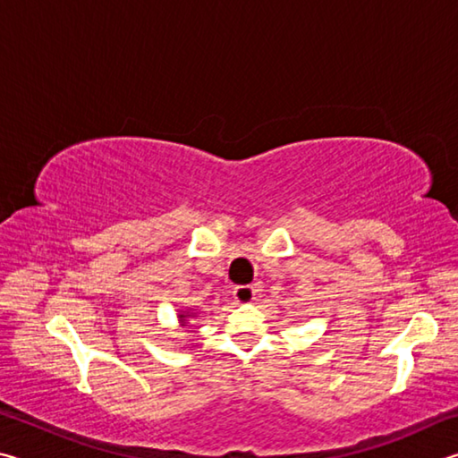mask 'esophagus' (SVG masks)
<instances>
[{"label":"esophagus","mask_w":458,"mask_h":458,"mask_svg":"<svg viewBox=\"0 0 458 458\" xmlns=\"http://www.w3.org/2000/svg\"><path fill=\"white\" fill-rule=\"evenodd\" d=\"M234 299L238 301V303H252L254 301V294H257V291L252 289L250 284H240V286H234Z\"/></svg>","instance_id":"obj_1"}]
</instances>
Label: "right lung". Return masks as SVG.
<instances>
[{
	"label": "right lung",
	"mask_w": 458,
	"mask_h": 458,
	"mask_svg": "<svg viewBox=\"0 0 458 458\" xmlns=\"http://www.w3.org/2000/svg\"><path fill=\"white\" fill-rule=\"evenodd\" d=\"M177 317H180V321H182V323H185V319H188V317H190V313H188V311H182V313H180V315H177Z\"/></svg>",
	"instance_id": "add662e5"
}]
</instances>
